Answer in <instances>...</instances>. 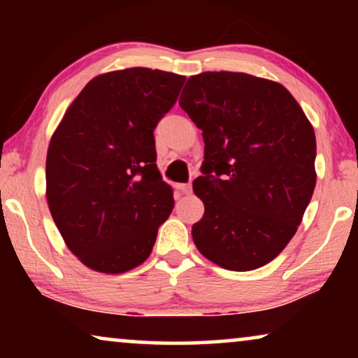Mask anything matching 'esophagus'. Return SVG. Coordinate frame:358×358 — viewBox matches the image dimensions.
Instances as JSON below:
<instances>
[{"instance_id":"34e87169","label":"esophagus","mask_w":358,"mask_h":358,"mask_svg":"<svg viewBox=\"0 0 358 358\" xmlns=\"http://www.w3.org/2000/svg\"><path fill=\"white\" fill-rule=\"evenodd\" d=\"M176 189L180 190L182 194H190L192 192V185H190V182L187 184H176Z\"/></svg>"}]
</instances>
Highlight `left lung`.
Listing matches in <instances>:
<instances>
[{
	"mask_svg": "<svg viewBox=\"0 0 358 358\" xmlns=\"http://www.w3.org/2000/svg\"><path fill=\"white\" fill-rule=\"evenodd\" d=\"M179 106L205 141L194 180L205 205L192 227L195 246L227 271L266 266L290 243L313 197V125L285 87L248 73L190 76Z\"/></svg>",
	"mask_w": 358,
	"mask_h": 358,
	"instance_id": "left-lung-1",
	"label": "left lung"
}]
</instances>
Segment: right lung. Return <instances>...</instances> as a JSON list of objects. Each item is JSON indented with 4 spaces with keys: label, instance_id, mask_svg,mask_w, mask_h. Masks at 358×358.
<instances>
[{
    "label": "right lung",
    "instance_id": "1",
    "mask_svg": "<svg viewBox=\"0 0 358 358\" xmlns=\"http://www.w3.org/2000/svg\"><path fill=\"white\" fill-rule=\"evenodd\" d=\"M184 81L140 66L104 73L87 83L52 135L48 208L68 249L92 271L122 273L143 264L173 212L153 131Z\"/></svg>",
    "mask_w": 358,
    "mask_h": 358
}]
</instances>
